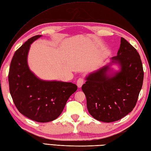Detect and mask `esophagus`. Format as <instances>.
<instances>
[{
    "label": "esophagus",
    "instance_id": "esophagus-1",
    "mask_svg": "<svg viewBox=\"0 0 151 151\" xmlns=\"http://www.w3.org/2000/svg\"><path fill=\"white\" fill-rule=\"evenodd\" d=\"M83 83H84V80H83V78H80L78 79V80H77L76 85H77V86H78V87H79V88H80V87H81L82 86L83 84Z\"/></svg>",
    "mask_w": 151,
    "mask_h": 151
}]
</instances>
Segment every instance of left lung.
<instances>
[{
  "label": "left lung",
  "mask_w": 151,
  "mask_h": 151,
  "mask_svg": "<svg viewBox=\"0 0 151 151\" xmlns=\"http://www.w3.org/2000/svg\"><path fill=\"white\" fill-rule=\"evenodd\" d=\"M120 42L117 55L109 64L86 76L82 87L90 114L107 123L131 113L143 85L144 73L139 53L125 38L122 37ZM113 63L119 65L118 72H110Z\"/></svg>",
  "instance_id": "left-lung-1"
}]
</instances>
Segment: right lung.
Masks as SVG:
<instances>
[{
  "label": "right lung",
  "instance_id": "obj_1",
  "mask_svg": "<svg viewBox=\"0 0 151 151\" xmlns=\"http://www.w3.org/2000/svg\"><path fill=\"white\" fill-rule=\"evenodd\" d=\"M41 37H31L15 51L8 81L10 94L20 113L33 121L45 123L60 115L77 86L71 82L41 80L29 69L27 55L31 44Z\"/></svg>",
  "mask_w": 151,
  "mask_h": 151
}]
</instances>
